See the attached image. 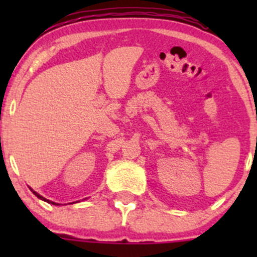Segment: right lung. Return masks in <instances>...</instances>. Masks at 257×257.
<instances>
[{"label":"right lung","instance_id":"add662e5","mask_svg":"<svg viewBox=\"0 0 257 257\" xmlns=\"http://www.w3.org/2000/svg\"><path fill=\"white\" fill-rule=\"evenodd\" d=\"M31 190H32V189H31ZM32 191H33V190H32ZM33 194H35V195L37 196L38 199H41V200H45V201H47V203H49V204H53V205H54V204H56V203H53V201H49V200H47V199H45V198H43V196H41L40 194L36 193V191H33ZM56 205H58V204H56Z\"/></svg>","mask_w":257,"mask_h":257}]
</instances>
